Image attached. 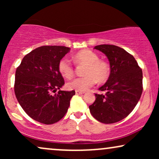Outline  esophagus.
<instances>
[{"label":"esophagus","mask_w":159,"mask_h":159,"mask_svg":"<svg viewBox=\"0 0 159 159\" xmlns=\"http://www.w3.org/2000/svg\"><path fill=\"white\" fill-rule=\"evenodd\" d=\"M84 92H83V91H80V90H76L75 91V94L76 95H81V94H84Z\"/></svg>","instance_id":"obj_1"}]
</instances>
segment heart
Here are the masks:
<instances>
[{
    "mask_svg": "<svg viewBox=\"0 0 159 159\" xmlns=\"http://www.w3.org/2000/svg\"><path fill=\"white\" fill-rule=\"evenodd\" d=\"M74 61L78 64L86 65L83 77L76 78L66 84L69 90L85 91L93 87L96 81H106L110 75V66L106 62L100 61L96 53L90 50H81L75 54ZM58 70L62 76L69 78L74 74V68L66 57H63L58 63Z\"/></svg>",
    "mask_w": 159,
    "mask_h": 159,
    "instance_id": "b5f03b06",
    "label": "heart"
}]
</instances>
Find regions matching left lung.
I'll use <instances>...</instances> for the list:
<instances>
[{
  "instance_id": "left-lung-1",
  "label": "left lung",
  "mask_w": 159,
  "mask_h": 159,
  "mask_svg": "<svg viewBox=\"0 0 159 159\" xmlns=\"http://www.w3.org/2000/svg\"><path fill=\"white\" fill-rule=\"evenodd\" d=\"M94 48L106 55L111 73L98 88L105 94H95L96 100L89 108L98 121L114 123L126 117L138 104L143 91V72L134 57L120 47L99 45Z\"/></svg>"
}]
</instances>
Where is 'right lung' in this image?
Returning <instances> with one entry per match:
<instances>
[{"label":"right lung","mask_w":159,"mask_h":159,"mask_svg":"<svg viewBox=\"0 0 159 159\" xmlns=\"http://www.w3.org/2000/svg\"><path fill=\"white\" fill-rule=\"evenodd\" d=\"M70 51L68 47L46 45L26 54L16 72L14 91L29 116L43 124L55 123L66 114L75 90L63 91L58 63ZM57 89V94L52 95Z\"/></svg>","instance_id":"1"}]
</instances>
